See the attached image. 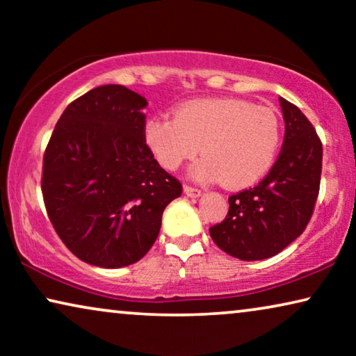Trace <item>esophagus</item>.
I'll use <instances>...</instances> for the list:
<instances>
[{
    "instance_id": "esophagus-1",
    "label": "esophagus",
    "mask_w": 356,
    "mask_h": 356,
    "mask_svg": "<svg viewBox=\"0 0 356 356\" xmlns=\"http://www.w3.org/2000/svg\"><path fill=\"white\" fill-rule=\"evenodd\" d=\"M184 194H186L188 197H199L201 196V189L193 188V186H184Z\"/></svg>"
}]
</instances>
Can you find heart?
<instances>
[{
  "label": "heart",
  "instance_id": "obj_1",
  "mask_svg": "<svg viewBox=\"0 0 356 356\" xmlns=\"http://www.w3.org/2000/svg\"><path fill=\"white\" fill-rule=\"evenodd\" d=\"M144 143L163 168L175 172L186 160L197 181H222L230 189L259 183L274 167L282 124L269 106L240 99H202L179 105L172 118L154 116L144 124Z\"/></svg>",
  "mask_w": 356,
  "mask_h": 356
}]
</instances>
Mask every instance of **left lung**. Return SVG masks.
Instances as JSON below:
<instances>
[{"label":"left lung","instance_id":"obj_1","mask_svg":"<svg viewBox=\"0 0 356 356\" xmlns=\"http://www.w3.org/2000/svg\"><path fill=\"white\" fill-rule=\"evenodd\" d=\"M285 138L279 159L254 188L228 197L225 220L209 228L216 245L241 261L279 254L313 216L323 170V144L298 106L280 97Z\"/></svg>","mask_w":356,"mask_h":356}]
</instances>
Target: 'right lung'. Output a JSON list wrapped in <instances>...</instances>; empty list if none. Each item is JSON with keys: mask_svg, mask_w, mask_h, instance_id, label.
Returning a JSON list of instances; mask_svg holds the SVG:
<instances>
[{"mask_svg": "<svg viewBox=\"0 0 356 356\" xmlns=\"http://www.w3.org/2000/svg\"><path fill=\"white\" fill-rule=\"evenodd\" d=\"M147 100L95 87L63 111L43 155L42 193L53 228L76 257L118 269L147 254L181 183L144 143Z\"/></svg>", "mask_w": 356, "mask_h": 356, "instance_id": "right-lung-1", "label": "right lung"}]
</instances>
